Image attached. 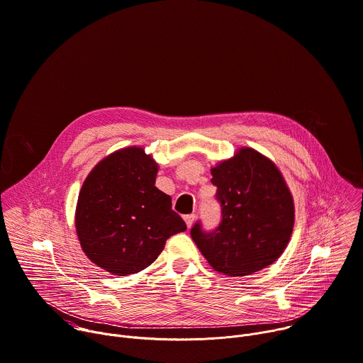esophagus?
<instances>
[{
    "label": "esophagus",
    "mask_w": 363,
    "mask_h": 363,
    "mask_svg": "<svg viewBox=\"0 0 363 363\" xmlns=\"http://www.w3.org/2000/svg\"><path fill=\"white\" fill-rule=\"evenodd\" d=\"M184 220H185L186 226H188V228H191V226H192V223H194V220H195V215H194V213H191V215H185V216H184Z\"/></svg>",
    "instance_id": "esophagus-1"
}]
</instances>
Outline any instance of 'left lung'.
<instances>
[{"instance_id":"left-lung-1","label":"left lung","mask_w":363,"mask_h":363,"mask_svg":"<svg viewBox=\"0 0 363 363\" xmlns=\"http://www.w3.org/2000/svg\"><path fill=\"white\" fill-rule=\"evenodd\" d=\"M222 208L219 226L205 233L199 222L191 236L213 271L252 275L272 265L289 244L295 222L292 194L275 165L242 147L211 168Z\"/></svg>"}]
</instances>
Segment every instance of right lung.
I'll use <instances>...</instances> for the list:
<instances>
[{
    "instance_id": "obj_1",
    "label": "right lung",
    "mask_w": 363,
    "mask_h": 363,
    "mask_svg": "<svg viewBox=\"0 0 363 363\" xmlns=\"http://www.w3.org/2000/svg\"><path fill=\"white\" fill-rule=\"evenodd\" d=\"M158 168L144 148H121L101 160L81 186L75 209L81 248L115 277L148 268L167 239L186 229L171 196L155 186Z\"/></svg>"
}]
</instances>
